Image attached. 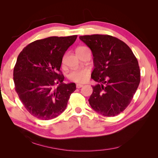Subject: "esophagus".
<instances>
[{
	"label": "esophagus",
	"mask_w": 158,
	"mask_h": 158,
	"mask_svg": "<svg viewBox=\"0 0 158 158\" xmlns=\"http://www.w3.org/2000/svg\"><path fill=\"white\" fill-rule=\"evenodd\" d=\"M82 87H83V85L82 84H76V88H82Z\"/></svg>",
	"instance_id": "esophagus-1"
}]
</instances>
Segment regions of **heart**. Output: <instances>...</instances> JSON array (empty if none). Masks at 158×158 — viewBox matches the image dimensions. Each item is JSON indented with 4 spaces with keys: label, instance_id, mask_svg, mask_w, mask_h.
Listing matches in <instances>:
<instances>
[{
    "label": "heart",
    "instance_id": "heart-1",
    "mask_svg": "<svg viewBox=\"0 0 158 158\" xmlns=\"http://www.w3.org/2000/svg\"><path fill=\"white\" fill-rule=\"evenodd\" d=\"M85 47H80L76 49V51L82 50ZM90 74V70L87 68L78 69L71 70L68 74V78L72 82L76 83H84L89 79Z\"/></svg>",
    "mask_w": 158,
    "mask_h": 158
}]
</instances>
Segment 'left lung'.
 I'll use <instances>...</instances> for the list:
<instances>
[{
  "mask_svg": "<svg viewBox=\"0 0 158 158\" xmlns=\"http://www.w3.org/2000/svg\"><path fill=\"white\" fill-rule=\"evenodd\" d=\"M92 52L94 69L88 99L92 108L106 117L122 113L131 102L140 82L136 56L125 42L109 35L80 36Z\"/></svg>",
  "mask_w": 158,
  "mask_h": 158,
  "instance_id": "8db88e82",
  "label": "left lung"
}]
</instances>
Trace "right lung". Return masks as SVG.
Segmentation results:
<instances>
[{"label":"right lung","instance_id":"add662e5","mask_svg":"<svg viewBox=\"0 0 158 158\" xmlns=\"http://www.w3.org/2000/svg\"><path fill=\"white\" fill-rule=\"evenodd\" d=\"M76 38V35L36 40L19 54L13 73L15 90L33 117L49 120L65 110L76 84L63 82L60 68L66 51Z\"/></svg>","mask_w":158,"mask_h":158}]
</instances>
